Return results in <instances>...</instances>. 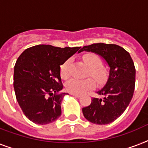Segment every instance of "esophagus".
Here are the masks:
<instances>
[{
	"label": "esophagus",
	"instance_id": "1",
	"mask_svg": "<svg viewBox=\"0 0 148 148\" xmlns=\"http://www.w3.org/2000/svg\"><path fill=\"white\" fill-rule=\"evenodd\" d=\"M71 95L74 96V97H79L81 96V95H79V94H74V93H71Z\"/></svg>",
	"mask_w": 148,
	"mask_h": 148
}]
</instances>
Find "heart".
<instances>
[{"label":"heart","instance_id":"obj_1","mask_svg":"<svg viewBox=\"0 0 148 148\" xmlns=\"http://www.w3.org/2000/svg\"><path fill=\"white\" fill-rule=\"evenodd\" d=\"M84 62L90 67L89 74L96 79L98 82L104 81L107 76V71L101 66V59L95 53H86L82 56ZM71 59L66 60L60 66V74L63 79H67L70 77V65ZM96 86L95 81L92 78L81 79L71 78L65 84V89L67 91L74 94H81L90 89H94Z\"/></svg>","mask_w":148,"mask_h":148}]
</instances>
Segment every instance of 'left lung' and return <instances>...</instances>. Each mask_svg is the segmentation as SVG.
Masks as SVG:
<instances>
[{"label":"left lung","instance_id":"1","mask_svg":"<svg viewBox=\"0 0 148 148\" xmlns=\"http://www.w3.org/2000/svg\"><path fill=\"white\" fill-rule=\"evenodd\" d=\"M91 51L105 59L110 67L107 83L97 91L101 98L91 99L89 106L82 108L86 119L93 124H110L126 110L133 97L136 70L130 53L114 44L97 43L84 46L81 51Z\"/></svg>","mask_w":148,"mask_h":148}]
</instances>
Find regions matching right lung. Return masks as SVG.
<instances>
[{
  "label": "right lung",
  "mask_w": 148,
  "mask_h": 148,
  "mask_svg": "<svg viewBox=\"0 0 148 148\" xmlns=\"http://www.w3.org/2000/svg\"><path fill=\"white\" fill-rule=\"evenodd\" d=\"M81 47L64 48L40 45L26 49L17 58L14 88L24 114L38 124H47L61 114L63 89L60 66Z\"/></svg>",
  "instance_id": "right-lung-1"
}]
</instances>
